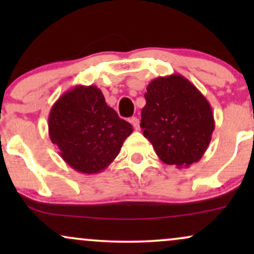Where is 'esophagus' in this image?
<instances>
[{
	"instance_id": "1",
	"label": "esophagus",
	"mask_w": 254,
	"mask_h": 254,
	"mask_svg": "<svg viewBox=\"0 0 254 254\" xmlns=\"http://www.w3.org/2000/svg\"><path fill=\"white\" fill-rule=\"evenodd\" d=\"M130 123L133 125V127H135L136 130H138L139 129V121H138V118L137 117H132L130 119Z\"/></svg>"
}]
</instances>
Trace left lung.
<instances>
[{
	"mask_svg": "<svg viewBox=\"0 0 254 254\" xmlns=\"http://www.w3.org/2000/svg\"><path fill=\"white\" fill-rule=\"evenodd\" d=\"M144 98L141 127L160 160L178 168L199 161L215 121L210 104L196 86L179 74L156 77Z\"/></svg>",
	"mask_w": 254,
	"mask_h": 254,
	"instance_id": "left-lung-1",
	"label": "left lung"
}]
</instances>
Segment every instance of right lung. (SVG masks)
<instances>
[{
    "instance_id": "obj_1",
    "label": "right lung",
    "mask_w": 254,
    "mask_h": 254,
    "mask_svg": "<svg viewBox=\"0 0 254 254\" xmlns=\"http://www.w3.org/2000/svg\"><path fill=\"white\" fill-rule=\"evenodd\" d=\"M48 125L61 157L84 174L104 171L133 131L95 86H75L64 93L50 110Z\"/></svg>"
}]
</instances>
